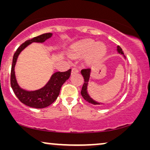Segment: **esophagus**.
Wrapping results in <instances>:
<instances>
[{
  "mask_svg": "<svg viewBox=\"0 0 150 150\" xmlns=\"http://www.w3.org/2000/svg\"><path fill=\"white\" fill-rule=\"evenodd\" d=\"M79 71V69L77 68V67H72V68H71V74L78 73Z\"/></svg>",
  "mask_w": 150,
  "mask_h": 150,
  "instance_id": "esophagus-1",
  "label": "esophagus"
}]
</instances>
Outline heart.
Listing matches in <instances>:
<instances>
[{"mask_svg":"<svg viewBox=\"0 0 150 150\" xmlns=\"http://www.w3.org/2000/svg\"><path fill=\"white\" fill-rule=\"evenodd\" d=\"M72 53L76 56L84 55L89 52V58L93 60H98L104 56L106 52V46L102 43H97L92 40H84L72 46Z\"/></svg>","mask_w":150,"mask_h":150,"instance_id":"1","label":"heart"}]
</instances>
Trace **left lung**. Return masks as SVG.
I'll return each mask as SVG.
<instances>
[{
    "mask_svg": "<svg viewBox=\"0 0 150 150\" xmlns=\"http://www.w3.org/2000/svg\"><path fill=\"white\" fill-rule=\"evenodd\" d=\"M117 51L119 53H120V54L124 55V52H123L122 49L120 46H117ZM124 57L126 58V57H125L124 55ZM90 71H91V69L90 68H85V69H83L81 70V74L84 78V81H85V83H84L83 87H82L81 93L84 99H85V100H87V101L88 102H89V103H91L93 104H100V103H98V102L94 101L93 99H91V98L89 97V96L88 95V93H87V87L88 81H89V76H90Z\"/></svg>",
    "mask_w": 150,
    "mask_h": 150,
    "instance_id": "left-lung-1",
    "label": "left lung"
}]
</instances>
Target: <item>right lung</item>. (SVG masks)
Segmentation results:
<instances>
[{
  "instance_id": "1",
  "label": "right lung",
  "mask_w": 150,
  "mask_h": 150,
  "mask_svg": "<svg viewBox=\"0 0 150 150\" xmlns=\"http://www.w3.org/2000/svg\"><path fill=\"white\" fill-rule=\"evenodd\" d=\"M52 35V34L50 33H44L39 36L35 37L32 40L26 41L18 47L17 50L13 54L11 70V78H10L11 88L20 101L30 107L42 108L47 107L52 104L59 95L61 86L69 79L70 76L71 69H68L67 71H63V72L57 71L53 74L50 81L44 87L36 91H25L21 89L18 85L15 76L14 67H15L16 60L20 52L30 43L44 42L47 39L50 38Z\"/></svg>"
}]
</instances>
